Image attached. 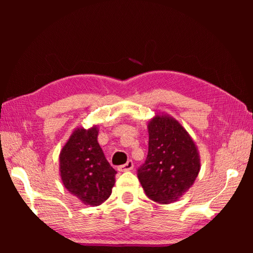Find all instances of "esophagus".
Listing matches in <instances>:
<instances>
[{"label": "esophagus", "instance_id": "1", "mask_svg": "<svg viewBox=\"0 0 253 253\" xmlns=\"http://www.w3.org/2000/svg\"><path fill=\"white\" fill-rule=\"evenodd\" d=\"M132 169H134V163H132V161H128L126 164H124L118 168L121 172H128V170H131Z\"/></svg>", "mask_w": 253, "mask_h": 253}]
</instances>
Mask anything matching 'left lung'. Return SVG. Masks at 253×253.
<instances>
[{"label": "left lung", "instance_id": "left-lung-1", "mask_svg": "<svg viewBox=\"0 0 253 253\" xmlns=\"http://www.w3.org/2000/svg\"><path fill=\"white\" fill-rule=\"evenodd\" d=\"M148 154L138 179L149 199L169 204L193 185L201 169L198 146L187 130L169 114H156L147 123Z\"/></svg>", "mask_w": 253, "mask_h": 253}]
</instances>
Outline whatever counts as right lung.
<instances>
[{
    "mask_svg": "<svg viewBox=\"0 0 253 253\" xmlns=\"http://www.w3.org/2000/svg\"><path fill=\"white\" fill-rule=\"evenodd\" d=\"M98 126L77 127L59 155L60 177L68 192L90 207L109 198L116 170L107 162L98 143Z\"/></svg>",
    "mask_w": 253,
    "mask_h": 253,
    "instance_id": "right-lung-1",
    "label": "right lung"
}]
</instances>
